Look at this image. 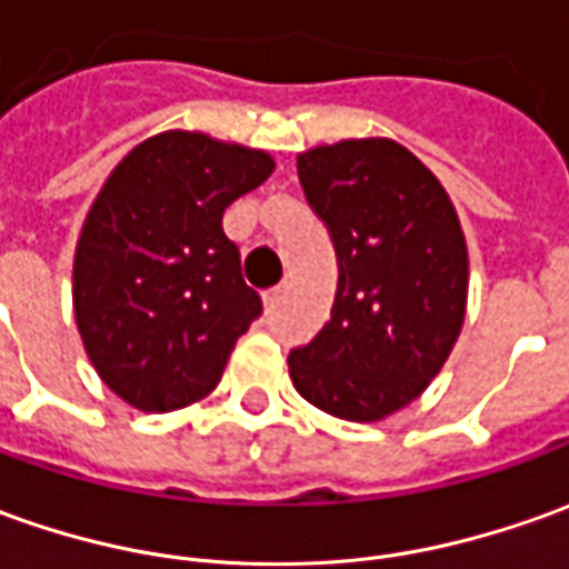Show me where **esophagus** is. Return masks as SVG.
Instances as JSON below:
<instances>
[{
	"label": "esophagus",
	"instance_id": "1",
	"mask_svg": "<svg viewBox=\"0 0 569 569\" xmlns=\"http://www.w3.org/2000/svg\"><path fill=\"white\" fill-rule=\"evenodd\" d=\"M283 296H286L283 286H277V289H270L268 296H264V308H268V311H277V308H280V301H283Z\"/></svg>",
	"mask_w": 569,
	"mask_h": 569
}]
</instances>
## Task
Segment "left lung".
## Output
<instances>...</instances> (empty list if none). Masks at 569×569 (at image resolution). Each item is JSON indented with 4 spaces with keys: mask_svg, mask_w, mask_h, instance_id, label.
<instances>
[{
    "mask_svg": "<svg viewBox=\"0 0 569 569\" xmlns=\"http://www.w3.org/2000/svg\"><path fill=\"white\" fill-rule=\"evenodd\" d=\"M330 227L339 283L323 330L289 355L305 401L373 423L442 370L467 315V239L439 177L396 139H342L299 154Z\"/></svg>",
    "mask_w": 569,
    "mask_h": 569,
    "instance_id": "obj_1",
    "label": "left lung"
}]
</instances>
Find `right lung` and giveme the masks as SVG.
Wrapping results in <instances>:
<instances>
[{
	"label": "right lung",
	"mask_w": 569,
	"mask_h": 569,
	"mask_svg": "<svg viewBox=\"0 0 569 569\" xmlns=\"http://www.w3.org/2000/svg\"><path fill=\"white\" fill-rule=\"evenodd\" d=\"M270 173L264 149L199 130L142 139L108 173L73 249V320L127 405L168 415L220 382L261 315L220 220Z\"/></svg>",
	"instance_id": "right-lung-1"
}]
</instances>
